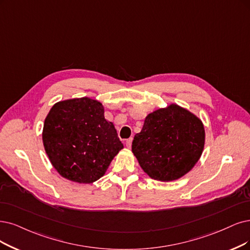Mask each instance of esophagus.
<instances>
[{
  "mask_svg": "<svg viewBox=\"0 0 250 250\" xmlns=\"http://www.w3.org/2000/svg\"><path fill=\"white\" fill-rule=\"evenodd\" d=\"M132 142H133V138H128V139L125 141V146L127 147V148H131Z\"/></svg>",
  "mask_w": 250,
  "mask_h": 250,
  "instance_id": "34e87169",
  "label": "esophagus"
}]
</instances>
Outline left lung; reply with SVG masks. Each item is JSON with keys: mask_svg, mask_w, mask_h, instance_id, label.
I'll list each match as a JSON object with an SVG mask.
<instances>
[{"mask_svg": "<svg viewBox=\"0 0 250 250\" xmlns=\"http://www.w3.org/2000/svg\"><path fill=\"white\" fill-rule=\"evenodd\" d=\"M204 145L202 120L189 110L170 104L145 117L141 132L134 137L132 152L150 178L169 182L195 167Z\"/></svg>", "mask_w": 250, "mask_h": 250, "instance_id": "obj_1", "label": "left lung"}]
</instances>
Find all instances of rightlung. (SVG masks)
Instances as JSON below:
<instances>
[{"label": "right lung", "instance_id": "obj_1", "mask_svg": "<svg viewBox=\"0 0 250 250\" xmlns=\"http://www.w3.org/2000/svg\"><path fill=\"white\" fill-rule=\"evenodd\" d=\"M42 140L52 167L70 181L89 184L103 177L124 148L101 102L87 97L60 101L44 120Z\"/></svg>", "mask_w": 250, "mask_h": 250}]
</instances>
